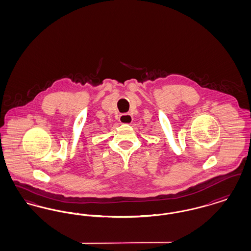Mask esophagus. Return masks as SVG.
Listing matches in <instances>:
<instances>
[{"label":"esophagus","mask_w":251,"mask_h":251,"mask_svg":"<svg viewBox=\"0 0 251 251\" xmlns=\"http://www.w3.org/2000/svg\"><path fill=\"white\" fill-rule=\"evenodd\" d=\"M120 122L122 124H131L132 122V117L130 114H122L120 116Z\"/></svg>","instance_id":"obj_1"}]
</instances>
